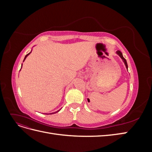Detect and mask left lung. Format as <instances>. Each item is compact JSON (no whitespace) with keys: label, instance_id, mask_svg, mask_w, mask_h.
Instances as JSON below:
<instances>
[{"label":"left lung","instance_id":"obj_1","mask_svg":"<svg viewBox=\"0 0 152 152\" xmlns=\"http://www.w3.org/2000/svg\"><path fill=\"white\" fill-rule=\"evenodd\" d=\"M116 54H118V56H120V58L122 59V61L124 63V65H125V66H126V68H127V69H128L127 63V61H126V59L124 58L123 55H122V53L120 51V50H117ZM127 71H128V70H127Z\"/></svg>","mask_w":152,"mask_h":152}]
</instances>
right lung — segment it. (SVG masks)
<instances>
[{
    "mask_svg": "<svg viewBox=\"0 0 152 152\" xmlns=\"http://www.w3.org/2000/svg\"><path fill=\"white\" fill-rule=\"evenodd\" d=\"M32 50V49H31ZM31 53V51H30V53H29L28 54H26V56H25V58H24V60H23V61L25 60V59L26 58V57L27 56H28V55L30 54ZM21 68H22V65H21ZM20 70H21V69H20ZM61 110V109H60ZM58 110V111H56V112H53V113H45V114H47V115H49V114H53V113H57V112H58L59 111V110Z\"/></svg>",
    "mask_w": 152,
    "mask_h": 152,
    "instance_id": "add662e5",
    "label": "right lung"
}]
</instances>
